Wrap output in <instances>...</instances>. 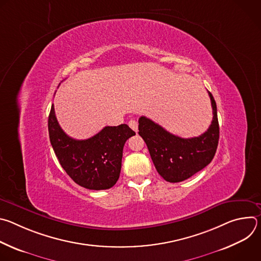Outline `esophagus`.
<instances>
[{"instance_id": "esophagus-1", "label": "esophagus", "mask_w": 261, "mask_h": 261, "mask_svg": "<svg viewBox=\"0 0 261 261\" xmlns=\"http://www.w3.org/2000/svg\"><path fill=\"white\" fill-rule=\"evenodd\" d=\"M128 125H129V127H130L133 131H135V132L138 131V123H137L135 120H130L129 123H128Z\"/></svg>"}]
</instances>
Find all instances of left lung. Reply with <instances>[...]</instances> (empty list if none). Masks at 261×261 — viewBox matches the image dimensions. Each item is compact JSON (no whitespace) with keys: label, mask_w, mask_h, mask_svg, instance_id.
Masks as SVG:
<instances>
[{"label":"left lung","mask_w":261,"mask_h":261,"mask_svg":"<svg viewBox=\"0 0 261 261\" xmlns=\"http://www.w3.org/2000/svg\"><path fill=\"white\" fill-rule=\"evenodd\" d=\"M213 121L201 135L181 138L145 117L138 120V134L145 141L158 173L167 181L177 182L191 177L213 160L219 141L217 105L208 92Z\"/></svg>","instance_id":"obj_1"}]
</instances>
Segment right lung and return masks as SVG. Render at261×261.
<instances>
[{
	"mask_svg": "<svg viewBox=\"0 0 261 261\" xmlns=\"http://www.w3.org/2000/svg\"><path fill=\"white\" fill-rule=\"evenodd\" d=\"M49 139L67 174L84 188L106 190L120 177L124 144L135 132L128 125L104 127L85 140L69 137L60 127L54 104L48 117Z\"/></svg>",
	"mask_w": 261,
	"mask_h": 261,
	"instance_id": "1",
	"label": "right lung"
}]
</instances>
